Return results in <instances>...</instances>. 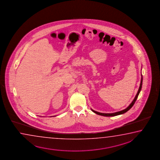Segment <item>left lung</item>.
Wrapping results in <instances>:
<instances>
[{"instance_id":"obj_1","label":"left lung","mask_w":160,"mask_h":160,"mask_svg":"<svg viewBox=\"0 0 160 160\" xmlns=\"http://www.w3.org/2000/svg\"><path fill=\"white\" fill-rule=\"evenodd\" d=\"M142 76V78H141V84H140V86H139V89H138V92H137V95H136V97L134 98V99L133 100V101H132V102L130 103L129 106L127 108L124 109V110H122V111H118V112H114V113H110V114H105V113H101V112H98V111H95V110H92V111L93 112H95L96 114H98V115H101V116H104V117H114V116H117V115H120V114H124L127 111H128L129 110H130V108H132V106L134 105V104L135 103V102H136V100H137V98H138V95L139 94V93L141 92V89H142V82H143V78H142V74L141 75Z\"/></svg>"}]
</instances>
